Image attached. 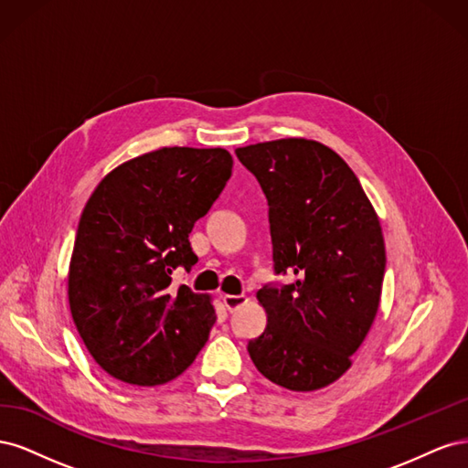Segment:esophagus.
Returning a JSON list of instances; mask_svg holds the SVG:
<instances>
[{
    "instance_id": "34e87169",
    "label": "esophagus",
    "mask_w": 468,
    "mask_h": 468,
    "mask_svg": "<svg viewBox=\"0 0 468 468\" xmlns=\"http://www.w3.org/2000/svg\"><path fill=\"white\" fill-rule=\"evenodd\" d=\"M246 301H248V299H246L244 294H224V296H222V303H224L226 308L230 310V313H234V310H238Z\"/></svg>"
}]
</instances>
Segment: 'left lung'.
<instances>
[{
  "mask_svg": "<svg viewBox=\"0 0 468 468\" xmlns=\"http://www.w3.org/2000/svg\"><path fill=\"white\" fill-rule=\"evenodd\" d=\"M236 155L267 197L275 273L296 275L258 291L267 325L250 339V357L282 388H324L349 369L377 316L387 265L378 217L351 167L316 140Z\"/></svg>",
  "mask_w": 468,
  "mask_h": 468,
  "instance_id": "8db88e82",
  "label": "left lung"
}]
</instances>
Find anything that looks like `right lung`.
<instances>
[{"label": "right lung", "instance_id": "obj_1", "mask_svg": "<svg viewBox=\"0 0 468 468\" xmlns=\"http://www.w3.org/2000/svg\"><path fill=\"white\" fill-rule=\"evenodd\" d=\"M224 148H160L107 174L81 212L68 273L80 337L105 373L138 387L179 377L217 320L210 296L172 287L189 244L232 176Z\"/></svg>", "mask_w": 468, "mask_h": 468}]
</instances>
